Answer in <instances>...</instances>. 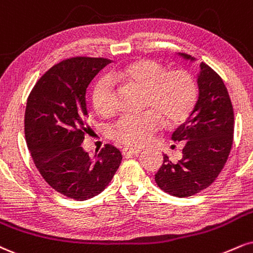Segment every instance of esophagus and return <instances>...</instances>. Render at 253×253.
Here are the masks:
<instances>
[{"label": "esophagus", "instance_id": "34e87169", "mask_svg": "<svg viewBox=\"0 0 253 253\" xmlns=\"http://www.w3.org/2000/svg\"><path fill=\"white\" fill-rule=\"evenodd\" d=\"M140 152H141V150L140 148H124L123 150V156L124 157H128V156H136V154H139Z\"/></svg>", "mask_w": 253, "mask_h": 253}]
</instances>
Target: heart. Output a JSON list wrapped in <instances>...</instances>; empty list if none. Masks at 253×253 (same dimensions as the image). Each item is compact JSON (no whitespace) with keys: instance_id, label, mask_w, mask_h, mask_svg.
Segmentation results:
<instances>
[{"instance_id":"b5f03b06","label":"heart","mask_w":253,"mask_h":253,"mask_svg":"<svg viewBox=\"0 0 253 253\" xmlns=\"http://www.w3.org/2000/svg\"><path fill=\"white\" fill-rule=\"evenodd\" d=\"M113 84H127L144 90V107L139 115H124L112 128V138L119 144L140 147L151 141L164 125H178L192 113L198 101L196 79L184 68L167 71L152 59H138L115 68L108 79L96 82L92 93L95 112L103 118L114 113Z\"/></svg>"}]
</instances>
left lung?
Returning <instances> with one entry per match:
<instances>
[{"label":"left lung","mask_w":253,"mask_h":253,"mask_svg":"<svg viewBox=\"0 0 253 253\" xmlns=\"http://www.w3.org/2000/svg\"><path fill=\"white\" fill-rule=\"evenodd\" d=\"M181 56L192 59L184 53ZM198 87L196 107L172 135L184 145L182 158L172 163L164 154V164L156 173L158 186L179 198L199 193L217 179L233 142V107L223 79L202 62Z\"/></svg>","instance_id":"obj_1"}]
</instances>
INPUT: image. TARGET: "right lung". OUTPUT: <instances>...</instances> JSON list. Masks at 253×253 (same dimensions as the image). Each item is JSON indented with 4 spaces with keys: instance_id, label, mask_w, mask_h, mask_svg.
<instances>
[{
    "instance_id": "right-lung-1",
    "label": "right lung",
    "mask_w": 253,
    "mask_h": 253,
    "mask_svg": "<svg viewBox=\"0 0 253 253\" xmlns=\"http://www.w3.org/2000/svg\"><path fill=\"white\" fill-rule=\"evenodd\" d=\"M111 60L75 56L62 60L39 79L27 99L24 135L36 169L51 188L74 200L101 193L123 156L105 145L95 159L82 150L88 129L86 89Z\"/></svg>"
}]
</instances>
